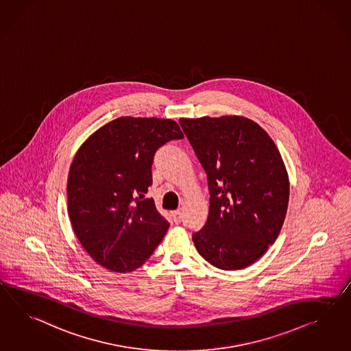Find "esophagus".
Here are the masks:
<instances>
[{"mask_svg":"<svg viewBox=\"0 0 351 351\" xmlns=\"http://www.w3.org/2000/svg\"><path fill=\"white\" fill-rule=\"evenodd\" d=\"M172 217H173L175 223H180L181 218H182V213H181L180 209H178V210H173V212H172Z\"/></svg>","mask_w":351,"mask_h":351,"instance_id":"34e87169","label":"esophagus"}]
</instances>
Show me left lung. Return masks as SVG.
Wrapping results in <instances>:
<instances>
[{
	"label": "left lung",
	"mask_w": 351,
	"mask_h": 351,
	"mask_svg": "<svg viewBox=\"0 0 351 351\" xmlns=\"http://www.w3.org/2000/svg\"><path fill=\"white\" fill-rule=\"evenodd\" d=\"M209 188V215L193 234L198 253L223 271L253 265L284 225L290 182L275 143L244 116L180 119Z\"/></svg>",
	"instance_id": "8db88e82"
}]
</instances>
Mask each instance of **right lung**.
<instances>
[{"label": "right lung", "instance_id": "obj_1", "mask_svg": "<svg viewBox=\"0 0 351 351\" xmlns=\"http://www.w3.org/2000/svg\"><path fill=\"white\" fill-rule=\"evenodd\" d=\"M176 121L123 116L80 145L67 178V212L77 240L106 269H136L161 243L170 223L144 198L152 163L165 143L181 139Z\"/></svg>", "mask_w": 351, "mask_h": 351}]
</instances>
